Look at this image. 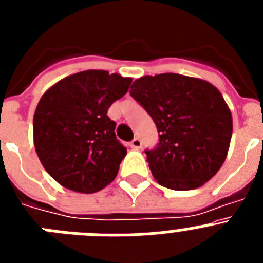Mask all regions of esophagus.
<instances>
[{
	"label": "esophagus",
	"instance_id": "obj_1",
	"mask_svg": "<svg viewBox=\"0 0 263 263\" xmlns=\"http://www.w3.org/2000/svg\"><path fill=\"white\" fill-rule=\"evenodd\" d=\"M130 146H132V148H134V150H139V148L142 147V141L139 138H134L132 142H130Z\"/></svg>",
	"mask_w": 263,
	"mask_h": 263
}]
</instances>
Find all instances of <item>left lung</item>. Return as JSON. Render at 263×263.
<instances>
[{
	"mask_svg": "<svg viewBox=\"0 0 263 263\" xmlns=\"http://www.w3.org/2000/svg\"><path fill=\"white\" fill-rule=\"evenodd\" d=\"M130 95L157 125L159 145L146 155L160 185L188 191L217 174L228 155L233 121L215 85L191 76L160 73L137 79Z\"/></svg>",
	"mask_w": 263,
	"mask_h": 263,
	"instance_id": "8db88e82",
	"label": "left lung"
}]
</instances>
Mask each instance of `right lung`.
Here are the masks:
<instances>
[{"label":"right lung","instance_id":"add662e5","mask_svg":"<svg viewBox=\"0 0 263 263\" xmlns=\"http://www.w3.org/2000/svg\"><path fill=\"white\" fill-rule=\"evenodd\" d=\"M132 81L88 69L62 79L41 97L32 120L34 146L60 185L93 194L115 180L126 147L116 138V122L106 113Z\"/></svg>","mask_w":263,"mask_h":263}]
</instances>
